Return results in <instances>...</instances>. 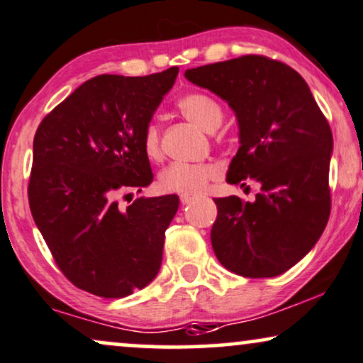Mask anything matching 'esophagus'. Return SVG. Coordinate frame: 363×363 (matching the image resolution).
<instances>
[{
    "label": "esophagus",
    "mask_w": 363,
    "mask_h": 363,
    "mask_svg": "<svg viewBox=\"0 0 363 363\" xmlns=\"http://www.w3.org/2000/svg\"><path fill=\"white\" fill-rule=\"evenodd\" d=\"M194 198L191 194H181V203L182 204H189L191 201H193Z\"/></svg>",
    "instance_id": "34e87169"
}]
</instances>
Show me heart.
<instances>
[{
  "mask_svg": "<svg viewBox=\"0 0 363 363\" xmlns=\"http://www.w3.org/2000/svg\"><path fill=\"white\" fill-rule=\"evenodd\" d=\"M177 108L187 120L201 126L206 132H215L223 121V108L213 96L206 93H187L179 98ZM143 150L150 159L160 157V130L155 123H148L143 130ZM213 164L174 162L165 167L159 176L160 189L172 194H199L206 189L208 182L218 176Z\"/></svg>",
  "mask_w": 363,
  "mask_h": 363,
  "instance_id": "1",
  "label": "heart"
}]
</instances>
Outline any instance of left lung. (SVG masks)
<instances>
[{
    "instance_id": "8db88e82",
    "label": "left lung",
    "mask_w": 363,
    "mask_h": 363,
    "mask_svg": "<svg viewBox=\"0 0 363 363\" xmlns=\"http://www.w3.org/2000/svg\"><path fill=\"white\" fill-rule=\"evenodd\" d=\"M184 76L225 99L237 116L240 148L226 181L260 184L253 203L237 196L215 199L213 250L238 276H281L311 250L328 223V121L306 81L269 57L243 55L187 69Z\"/></svg>"
}]
</instances>
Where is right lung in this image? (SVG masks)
<instances>
[{
  "instance_id": "1",
  "label": "right lung",
  "mask_w": 363,
  "mask_h": 363,
  "mask_svg": "<svg viewBox=\"0 0 363 363\" xmlns=\"http://www.w3.org/2000/svg\"><path fill=\"white\" fill-rule=\"evenodd\" d=\"M177 72L96 76L43 118L35 133L28 182L35 225L64 276L99 298L143 289L162 264L177 196L138 198L126 209L115 198L118 191L142 193L154 179L143 130Z\"/></svg>"
}]
</instances>
